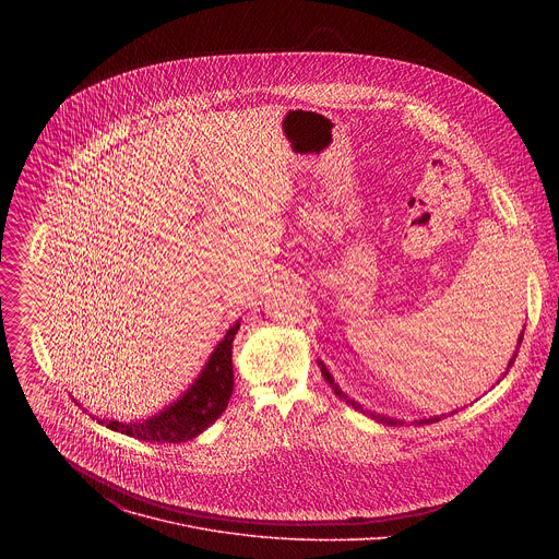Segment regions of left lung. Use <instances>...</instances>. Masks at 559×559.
<instances>
[{
	"label": "left lung",
	"mask_w": 559,
	"mask_h": 559,
	"mask_svg": "<svg viewBox=\"0 0 559 559\" xmlns=\"http://www.w3.org/2000/svg\"><path fill=\"white\" fill-rule=\"evenodd\" d=\"M521 342H523V331H521V335H519V346H521ZM516 353H519V350H516ZM514 359H516V355H514V357H512V359H510V364H508V370H510V368H512V364H514ZM319 366H320V372H322V377H324V381H326V383H329V385H331V390H333V392H335V396H340V399L344 400V402H346V404H348V406H353V408H355V411H361V413H364V415H370V417H372V419H377V421H381V424H388V426H402V421H400V419H392V417H383V415H374V413H370V411H364V406H361V404H357V402H355V400L348 399V396H346V394H344V392H342V390H340V388H337V385H335V383H333V379H331V374H329V370H326V368H324V366H322V361H320ZM508 370H506V374H508ZM506 374H503V377H506ZM454 413H456V411H452V413H450V415H454ZM441 417H448V415H437V417H428V419H419V424H435V421H439V419H441Z\"/></svg>",
	"instance_id": "left-lung-1"
}]
</instances>
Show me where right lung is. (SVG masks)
<instances>
[{
  "label": "right lung",
  "mask_w": 559,
  "mask_h": 559,
  "mask_svg": "<svg viewBox=\"0 0 559 559\" xmlns=\"http://www.w3.org/2000/svg\"><path fill=\"white\" fill-rule=\"evenodd\" d=\"M239 322L233 324L226 337L217 344L209 364L204 366L191 390L159 415L144 421H116L100 419L107 428L153 443H182L206 430L228 406L235 388L233 372V342L239 331Z\"/></svg>",
  "instance_id": "right-lung-1"
}]
</instances>
